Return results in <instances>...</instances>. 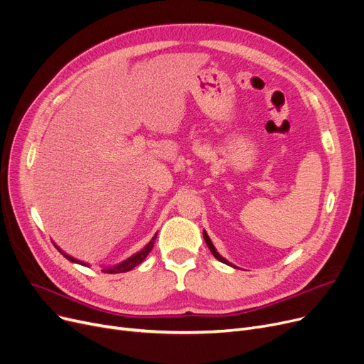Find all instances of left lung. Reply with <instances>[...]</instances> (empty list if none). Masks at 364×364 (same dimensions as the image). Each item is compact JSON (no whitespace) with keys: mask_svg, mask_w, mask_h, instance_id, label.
<instances>
[{"mask_svg":"<svg viewBox=\"0 0 364 364\" xmlns=\"http://www.w3.org/2000/svg\"><path fill=\"white\" fill-rule=\"evenodd\" d=\"M203 239H205V242H206V245H208V247H209V251H211L213 252V255L218 259V261H221V262H224V264H227V265H232V267H235L233 264H230V262H228L225 258H223L218 252H217V250H215V246L213 245V242H211V239H209V236L206 235V232L203 230ZM235 269H237V267H235Z\"/></svg>","mask_w":364,"mask_h":364,"instance_id":"1","label":"left lung"}]
</instances>
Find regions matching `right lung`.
<instances>
[{
  "instance_id": "obj_1",
  "label": "right lung",
  "mask_w": 364,
  "mask_h": 364,
  "mask_svg": "<svg viewBox=\"0 0 364 364\" xmlns=\"http://www.w3.org/2000/svg\"><path fill=\"white\" fill-rule=\"evenodd\" d=\"M156 236H158V233L151 237V240L143 247V250L140 251V252H137V254H134L132 257H129V258H127L125 261H122V262H119V264H117V265H113V267H106V269H103L102 272L103 273H109V274H114V273H125V272H129V270H132L134 267H137L139 264H141L143 262V259L149 255V252L151 251V247H153V245H155V240H156ZM55 246V245H54ZM57 250H59V252L65 257V258H68L69 261H72V262H76V264H81V265H88V264H85V262H82V261H80V259H76V258H73V257H70V255H68L66 252H63L59 246H55Z\"/></svg>"
}]
</instances>
